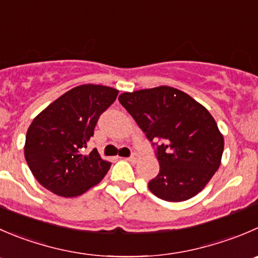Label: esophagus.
<instances>
[{
  "label": "esophagus",
  "instance_id": "1",
  "mask_svg": "<svg viewBox=\"0 0 258 258\" xmlns=\"http://www.w3.org/2000/svg\"><path fill=\"white\" fill-rule=\"evenodd\" d=\"M139 160H140V156L137 154H134V155H131V156H130V157H127V161L132 162V164H136V162L139 161Z\"/></svg>",
  "mask_w": 258,
  "mask_h": 258
}]
</instances>
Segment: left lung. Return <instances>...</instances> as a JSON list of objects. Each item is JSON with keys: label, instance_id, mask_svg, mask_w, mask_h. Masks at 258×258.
<instances>
[{"label": "left lung", "instance_id": "left-lung-1", "mask_svg": "<svg viewBox=\"0 0 258 258\" xmlns=\"http://www.w3.org/2000/svg\"><path fill=\"white\" fill-rule=\"evenodd\" d=\"M118 101L156 145L160 171L149 181L152 194L182 202L204 189L221 165L223 135L208 109L189 94L167 86L124 92Z\"/></svg>", "mask_w": 258, "mask_h": 258}]
</instances>
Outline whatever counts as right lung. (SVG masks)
Masks as SVG:
<instances>
[{
	"label": "right lung",
	"instance_id": "obj_1",
	"mask_svg": "<svg viewBox=\"0 0 258 258\" xmlns=\"http://www.w3.org/2000/svg\"><path fill=\"white\" fill-rule=\"evenodd\" d=\"M111 87L83 84L71 89L40 112L30 124L25 159L35 179L64 198L82 196L111 167L97 149L84 155L99 116L116 101Z\"/></svg>",
	"mask_w": 258,
	"mask_h": 258
}]
</instances>
